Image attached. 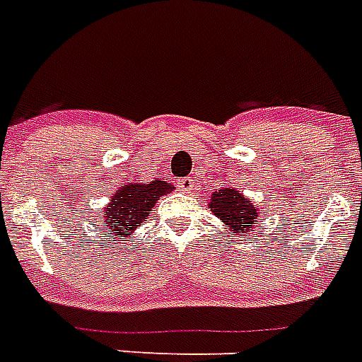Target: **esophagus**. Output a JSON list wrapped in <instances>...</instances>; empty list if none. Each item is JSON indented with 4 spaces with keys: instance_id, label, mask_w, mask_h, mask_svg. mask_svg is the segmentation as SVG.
<instances>
[{
    "instance_id": "esophagus-1",
    "label": "esophagus",
    "mask_w": 362,
    "mask_h": 362,
    "mask_svg": "<svg viewBox=\"0 0 362 362\" xmlns=\"http://www.w3.org/2000/svg\"><path fill=\"white\" fill-rule=\"evenodd\" d=\"M176 184H178V189H180V192H189V189L193 187V180L189 178V176H186V178H180V180L176 182Z\"/></svg>"
}]
</instances>
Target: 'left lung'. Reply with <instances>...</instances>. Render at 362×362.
Returning a JSON list of instances; mask_svg holds the SVG:
<instances>
[{
  "instance_id": "obj_1",
  "label": "left lung",
  "mask_w": 362,
  "mask_h": 362,
  "mask_svg": "<svg viewBox=\"0 0 362 362\" xmlns=\"http://www.w3.org/2000/svg\"><path fill=\"white\" fill-rule=\"evenodd\" d=\"M209 209L235 235H239L241 231H247L248 228H252L256 218L260 214L258 209L243 193H239L237 189H230V187H224V189H218V192L212 193Z\"/></svg>"
}]
</instances>
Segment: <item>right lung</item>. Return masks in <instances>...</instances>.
I'll return each instance as SVG.
<instances>
[{
  "label": "right lung",
  "instance_id": "right-lung-1",
  "mask_svg": "<svg viewBox=\"0 0 362 362\" xmlns=\"http://www.w3.org/2000/svg\"><path fill=\"white\" fill-rule=\"evenodd\" d=\"M173 192V186L167 182L153 180L150 184L129 182L117 189L110 199V205L104 211V220L112 237L131 235L136 226L146 222L151 209L163 195Z\"/></svg>",
  "mask_w": 362,
  "mask_h": 362
}]
</instances>
